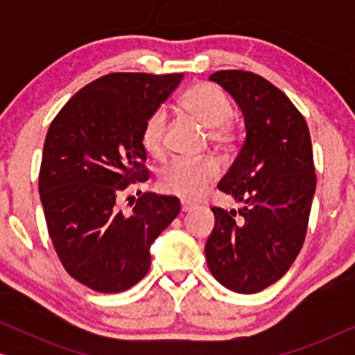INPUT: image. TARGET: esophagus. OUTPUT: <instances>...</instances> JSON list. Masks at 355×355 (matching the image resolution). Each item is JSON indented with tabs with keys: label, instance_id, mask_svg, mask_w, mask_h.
<instances>
[{
	"label": "esophagus",
	"instance_id": "1",
	"mask_svg": "<svg viewBox=\"0 0 355 355\" xmlns=\"http://www.w3.org/2000/svg\"><path fill=\"white\" fill-rule=\"evenodd\" d=\"M192 208H193V205L192 203H189V202H181V211L182 213H187V211H192Z\"/></svg>",
	"mask_w": 355,
	"mask_h": 355
}]
</instances>
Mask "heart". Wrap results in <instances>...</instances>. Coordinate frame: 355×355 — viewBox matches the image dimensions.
<instances>
[{"mask_svg": "<svg viewBox=\"0 0 355 355\" xmlns=\"http://www.w3.org/2000/svg\"><path fill=\"white\" fill-rule=\"evenodd\" d=\"M181 108L208 129V139L216 147H230L237 140L232 116L234 108L226 92L213 82H198L181 98ZM142 144L152 157H162L166 148V111L150 113L142 129ZM221 166L215 158H176L159 174V184L166 193L184 200H198L220 178Z\"/></svg>", "mask_w": 355, "mask_h": 355, "instance_id": "obj_1", "label": "heart"}]
</instances>
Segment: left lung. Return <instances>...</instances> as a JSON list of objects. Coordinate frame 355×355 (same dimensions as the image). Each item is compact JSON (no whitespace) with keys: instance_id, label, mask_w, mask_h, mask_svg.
<instances>
[{"instance_id":"8db88e82","label":"left lung","mask_w":355,"mask_h":355,"mask_svg":"<svg viewBox=\"0 0 355 355\" xmlns=\"http://www.w3.org/2000/svg\"><path fill=\"white\" fill-rule=\"evenodd\" d=\"M210 80L239 105L247 135L218 184L241 208H211L207 263L225 288L255 294L283 278L302 249L317 186L312 140L302 113L261 76L227 69Z\"/></svg>"}]
</instances>
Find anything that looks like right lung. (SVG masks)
Wrapping results in <instances>:
<instances>
[{
	"instance_id": "add662e5",
	"label": "right lung",
	"mask_w": 355,
	"mask_h": 355,
	"mask_svg": "<svg viewBox=\"0 0 355 355\" xmlns=\"http://www.w3.org/2000/svg\"><path fill=\"white\" fill-rule=\"evenodd\" d=\"M182 77L106 74L77 92L46 132L38 192L48 234L67 273L96 293L137 284L150 245L181 211L178 197L139 191L130 211L118 200L148 179L144 124Z\"/></svg>"
}]
</instances>
